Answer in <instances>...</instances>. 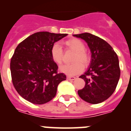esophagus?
<instances>
[{
	"instance_id": "1",
	"label": "esophagus",
	"mask_w": 131,
	"mask_h": 131,
	"mask_svg": "<svg viewBox=\"0 0 131 131\" xmlns=\"http://www.w3.org/2000/svg\"><path fill=\"white\" fill-rule=\"evenodd\" d=\"M76 79L75 77H72V76H67V79L69 81H73Z\"/></svg>"
}]
</instances>
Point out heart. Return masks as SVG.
I'll return each instance as SVG.
<instances>
[{"instance_id": "1", "label": "heart", "mask_w": 131, "mask_h": 131, "mask_svg": "<svg viewBox=\"0 0 131 131\" xmlns=\"http://www.w3.org/2000/svg\"><path fill=\"white\" fill-rule=\"evenodd\" d=\"M63 44L68 48L74 51L70 64L63 65L60 67V71L68 75H77L83 71L84 66H88L91 60L89 53L84 50L85 46L81 40L76 38L69 39L64 41ZM50 56L52 59L57 64H62L63 62V50L59 44L54 43L50 49Z\"/></svg>"}]
</instances>
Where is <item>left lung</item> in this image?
Returning a JSON list of instances; mask_svg holds the SVG:
<instances>
[{"label": "left lung", "instance_id": "left-lung-1", "mask_svg": "<svg viewBox=\"0 0 131 131\" xmlns=\"http://www.w3.org/2000/svg\"><path fill=\"white\" fill-rule=\"evenodd\" d=\"M83 39L91 49V66L80 76L85 81L78 94L91 104H99L107 100L115 91L120 77L119 59L113 48L106 40L89 33L73 35Z\"/></svg>", "mask_w": 131, "mask_h": 131}]
</instances>
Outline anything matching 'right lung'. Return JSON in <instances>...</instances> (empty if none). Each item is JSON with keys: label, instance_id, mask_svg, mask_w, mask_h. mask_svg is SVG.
Instances as JSON below:
<instances>
[{"label": "right lung", "instance_id": "add662e5", "mask_svg": "<svg viewBox=\"0 0 131 131\" xmlns=\"http://www.w3.org/2000/svg\"><path fill=\"white\" fill-rule=\"evenodd\" d=\"M68 34L37 32L21 42L10 61L12 81L19 95L35 104H43L54 98L58 85L66 79L58 73L50 56L53 44Z\"/></svg>", "mask_w": 131, "mask_h": 131}]
</instances>
